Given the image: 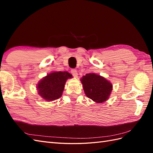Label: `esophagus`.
Here are the masks:
<instances>
[{
	"mask_svg": "<svg viewBox=\"0 0 153 153\" xmlns=\"http://www.w3.org/2000/svg\"><path fill=\"white\" fill-rule=\"evenodd\" d=\"M71 73H72V74L74 77H77V72L76 69H72L71 70Z\"/></svg>",
	"mask_w": 153,
	"mask_h": 153,
	"instance_id": "obj_1",
	"label": "esophagus"
}]
</instances>
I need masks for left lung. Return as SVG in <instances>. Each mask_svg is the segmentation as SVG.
Masks as SVG:
<instances>
[{"instance_id": "obj_1", "label": "left lung", "mask_w": 153, "mask_h": 153, "mask_svg": "<svg viewBox=\"0 0 153 153\" xmlns=\"http://www.w3.org/2000/svg\"><path fill=\"white\" fill-rule=\"evenodd\" d=\"M85 95L97 103L108 100L113 89V85L105 77L94 73L87 74L81 78Z\"/></svg>"}]
</instances>
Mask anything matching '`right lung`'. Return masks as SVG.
<instances>
[{"mask_svg": "<svg viewBox=\"0 0 153 153\" xmlns=\"http://www.w3.org/2000/svg\"><path fill=\"white\" fill-rule=\"evenodd\" d=\"M72 76L68 72H53L39 81L37 90L39 96L47 102H51L61 97L67 79Z\"/></svg>", "mask_w": 153, "mask_h": 153, "instance_id": "right-lung-1", "label": "right lung"}]
</instances>
